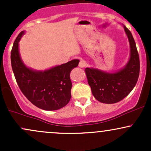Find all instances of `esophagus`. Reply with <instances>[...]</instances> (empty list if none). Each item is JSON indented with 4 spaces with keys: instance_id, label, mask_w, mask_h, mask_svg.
I'll return each mask as SVG.
<instances>
[{
    "instance_id": "obj_1",
    "label": "esophagus",
    "mask_w": 151,
    "mask_h": 151,
    "mask_svg": "<svg viewBox=\"0 0 151 151\" xmlns=\"http://www.w3.org/2000/svg\"><path fill=\"white\" fill-rule=\"evenodd\" d=\"M86 66V62H84V60H80V62H79V67H81V68H83V67H84Z\"/></svg>"
}]
</instances>
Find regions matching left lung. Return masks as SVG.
Listing matches in <instances>:
<instances>
[{"mask_svg": "<svg viewBox=\"0 0 151 151\" xmlns=\"http://www.w3.org/2000/svg\"><path fill=\"white\" fill-rule=\"evenodd\" d=\"M124 30L130 44V59L125 67L114 73L94 68L85 69L88 84L95 99L104 104H114L128 96L136 86L140 72V60L132 34L126 26Z\"/></svg>", "mask_w": 151, "mask_h": 151, "instance_id": "obj_1", "label": "left lung"}]
</instances>
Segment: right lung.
Segmentation results:
<instances>
[{"label": "right lung", "instance_id": "right-lung-1", "mask_svg": "<svg viewBox=\"0 0 151 151\" xmlns=\"http://www.w3.org/2000/svg\"><path fill=\"white\" fill-rule=\"evenodd\" d=\"M24 31L18 35L11 50V65L18 85L32 104L46 111L65 106L71 99L72 81L70 74L79 65L73 60L45 71H36L24 65L18 50V42Z\"/></svg>", "mask_w": 151, "mask_h": 151}]
</instances>
